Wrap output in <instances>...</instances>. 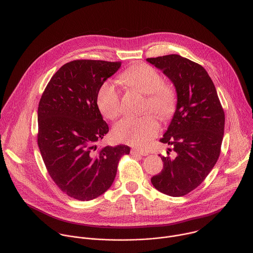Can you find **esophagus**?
Instances as JSON below:
<instances>
[{
  "mask_svg": "<svg viewBox=\"0 0 253 253\" xmlns=\"http://www.w3.org/2000/svg\"><path fill=\"white\" fill-rule=\"evenodd\" d=\"M132 155H140V156H148V152L143 151V150H138V149H132L131 150Z\"/></svg>",
  "mask_w": 253,
  "mask_h": 253,
  "instance_id": "34e87169",
  "label": "esophagus"
}]
</instances>
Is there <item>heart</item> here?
Wrapping results in <instances>:
<instances>
[{"instance_id": "obj_1", "label": "heart", "mask_w": 253, "mask_h": 253, "mask_svg": "<svg viewBox=\"0 0 253 253\" xmlns=\"http://www.w3.org/2000/svg\"><path fill=\"white\" fill-rule=\"evenodd\" d=\"M120 80L128 86L147 95L144 109L151 110L161 120L169 119L175 109L176 94L173 86L163 82L158 70L148 64H138L125 70ZM97 106L104 117L114 120L121 114L120 93L111 82L101 84L96 96ZM158 119L151 113L140 117H126L113 129V137L135 147H143L159 132Z\"/></svg>"}]
</instances>
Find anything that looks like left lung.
Wrapping results in <instances>:
<instances>
[{
  "label": "left lung",
  "instance_id": "left-lung-1",
  "mask_svg": "<svg viewBox=\"0 0 253 253\" xmlns=\"http://www.w3.org/2000/svg\"><path fill=\"white\" fill-rule=\"evenodd\" d=\"M147 61L173 83L177 104L172 120L160 140L173 147L175 158L162 157L164 169L152 177L164 194L184 196L198 187L216 165L224 137L225 112L207 71L199 64L170 54Z\"/></svg>",
  "mask_w": 253,
  "mask_h": 253
}]
</instances>
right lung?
<instances>
[{"instance_id": "1", "label": "right lung", "mask_w": 253, "mask_h": 253, "mask_svg": "<svg viewBox=\"0 0 253 253\" xmlns=\"http://www.w3.org/2000/svg\"><path fill=\"white\" fill-rule=\"evenodd\" d=\"M121 62L74 60L51 78L38 104L37 144L56 185L80 201L92 200L113 183L118 163L130 153L125 145L96 151L109 131L96 96Z\"/></svg>"}]
</instances>
